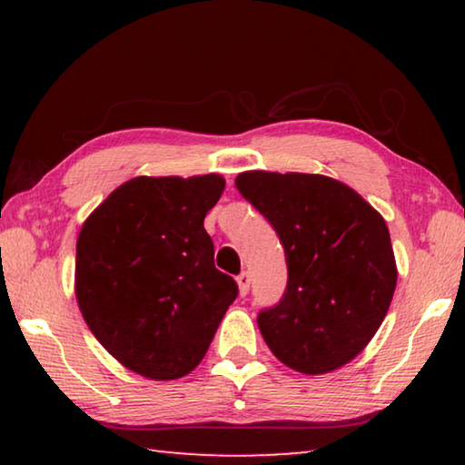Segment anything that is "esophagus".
<instances>
[{
	"mask_svg": "<svg viewBox=\"0 0 465 465\" xmlns=\"http://www.w3.org/2000/svg\"><path fill=\"white\" fill-rule=\"evenodd\" d=\"M238 289H240V295L243 297V295H248V291H250V274L248 272H242V274H238Z\"/></svg>",
	"mask_w": 465,
	"mask_h": 465,
	"instance_id": "34e87169",
	"label": "esophagus"
}]
</instances>
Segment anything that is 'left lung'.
I'll list each match as a JSON object with an SVG mask.
<instances>
[{
    "label": "left lung",
    "instance_id": "left-lung-1",
    "mask_svg": "<svg viewBox=\"0 0 465 465\" xmlns=\"http://www.w3.org/2000/svg\"><path fill=\"white\" fill-rule=\"evenodd\" d=\"M235 186L277 230L289 282L258 316L272 355L303 375L351 363L380 330L398 266L380 211L341 180L250 170Z\"/></svg>",
    "mask_w": 465,
    "mask_h": 465
}]
</instances>
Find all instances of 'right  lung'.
Here are the masks:
<instances>
[{"label": "right lung", "instance_id": "right-lung-1", "mask_svg": "<svg viewBox=\"0 0 465 465\" xmlns=\"http://www.w3.org/2000/svg\"><path fill=\"white\" fill-rule=\"evenodd\" d=\"M222 174L135 176L85 219L75 299L85 324L123 367L174 381L201 363L238 285L213 262L204 215Z\"/></svg>", "mask_w": 465, "mask_h": 465}]
</instances>
